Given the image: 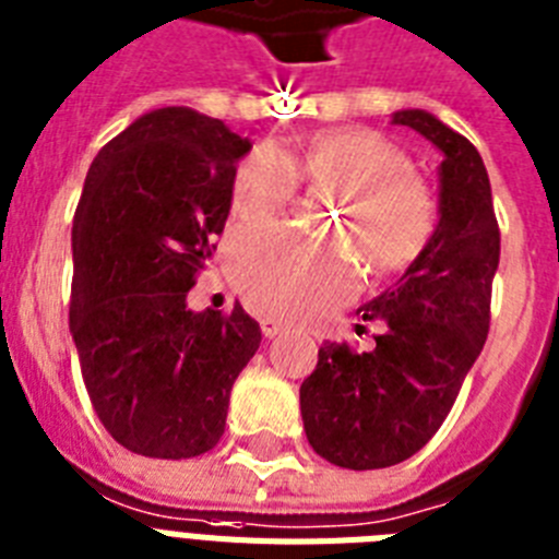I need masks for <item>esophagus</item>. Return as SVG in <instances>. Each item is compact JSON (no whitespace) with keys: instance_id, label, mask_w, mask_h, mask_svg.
Instances as JSON below:
<instances>
[{"instance_id":"1","label":"esophagus","mask_w":559,"mask_h":559,"mask_svg":"<svg viewBox=\"0 0 559 559\" xmlns=\"http://www.w3.org/2000/svg\"><path fill=\"white\" fill-rule=\"evenodd\" d=\"M261 333H264L266 338H275V335L284 333V324H281L278 319H261Z\"/></svg>"}]
</instances>
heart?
<instances>
[{"label":"heart","instance_id":"heart-1","mask_svg":"<svg viewBox=\"0 0 559 559\" xmlns=\"http://www.w3.org/2000/svg\"><path fill=\"white\" fill-rule=\"evenodd\" d=\"M298 177L338 189L324 226L338 238L247 233L233 243L229 270L255 310L287 321L324 319L361 287V261L376 275L411 266L437 229V203L413 175V163L370 129H333L298 152L258 146L233 177L240 226L272 224L298 192ZM357 252L353 253L352 249Z\"/></svg>","mask_w":559,"mask_h":559}]
</instances>
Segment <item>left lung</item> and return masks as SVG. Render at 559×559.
<instances>
[{
	"instance_id": "8db88e82",
	"label": "left lung",
	"mask_w": 559,
	"mask_h": 559,
	"mask_svg": "<svg viewBox=\"0 0 559 559\" xmlns=\"http://www.w3.org/2000/svg\"><path fill=\"white\" fill-rule=\"evenodd\" d=\"M393 122L442 152L439 224L396 287L358 307L384 324L373 350L326 342L301 384L312 451L350 471L399 465L437 433L488 338L500 266L491 180L474 143L421 108L396 111Z\"/></svg>"
}]
</instances>
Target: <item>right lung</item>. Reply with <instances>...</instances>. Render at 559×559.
<instances>
[{
    "mask_svg": "<svg viewBox=\"0 0 559 559\" xmlns=\"http://www.w3.org/2000/svg\"><path fill=\"white\" fill-rule=\"evenodd\" d=\"M247 138L192 108L148 111L99 148L76 206L71 335L99 421L122 448L189 460L224 437L261 326L186 307L233 206Z\"/></svg>",
    "mask_w": 559,
    "mask_h": 559,
    "instance_id": "add662e5",
    "label": "right lung"
}]
</instances>
